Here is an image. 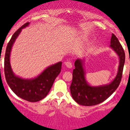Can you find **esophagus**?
I'll list each match as a JSON object with an SVG mask.
<instances>
[{
  "instance_id": "1",
  "label": "esophagus",
  "mask_w": 130,
  "mask_h": 130,
  "mask_svg": "<svg viewBox=\"0 0 130 130\" xmlns=\"http://www.w3.org/2000/svg\"><path fill=\"white\" fill-rule=\"evenodd\" d=\"M65 66L67 68H69V69H71V68L72 67V64L71 61H65Z\"/></svg>"
}]
</instances>
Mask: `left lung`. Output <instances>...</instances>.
I'll use <instances>...</instances> for the list:
<instances>
[{"label": "left lung", "instance_id": "1", "mask_svg": "<svg viewBox=\"0 0 130 130\" xmlns=\"http://www.w3.org/2000/svg\"><path fill=\"white\" fill-rule=\"evenodd\" d=\"M110 48L119 57L118 71L115 78L106 85L93 86L87 82L85 69L84 59L77 58L75 61L73 70L71 94L74 100L79 105L90 106L98 105L108 98L119 87L122 78V71L125 61V53L117 38L111 35Z\"/></svg>", "mask_w": 130, "mask_h": 130}]
</instances>
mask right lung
<instances>
[{"instance_id": "1", "label": "right lung", "mask_w": 130, "mask_h": 130, "mask_svg": "<svg viewBox=\"0 0 130 130\" xmlns=\"http://www.w3.org/2000/svg\"><path fill=\"white\" fill-rule=\"evenodd\" d=\"M25 23L12 36L7 45L4 58V74L8 85L19 98L29 102H37L45 98L48 94L54 80L61 72V61L47 67L39 75L31 79H25L13 72L10 63L12 47L23 29L28 27Z\"/></svg>"}]
</instances>
